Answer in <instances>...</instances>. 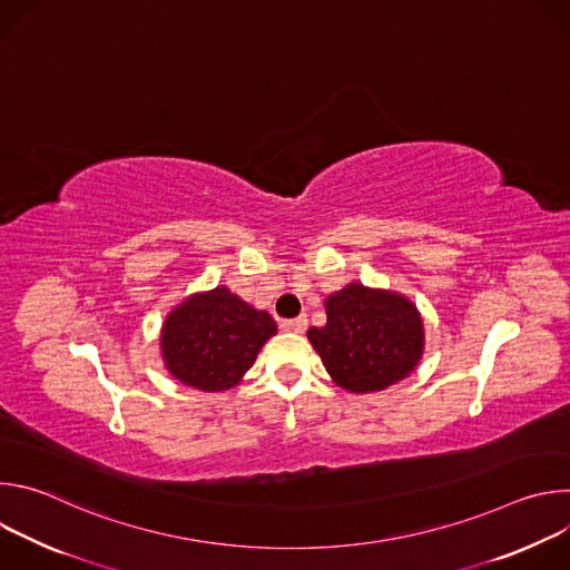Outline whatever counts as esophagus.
Masks as SVG:
<instances>
[{
	"mask_svg": "<svg viewBox=\"0 0 570 570\" xmlns=\"http://www.w3.org/2000/svg\"><path fill=\"white\" fill-rule=\"evenodd\" d=\"M306 324H308L306 315H297V317H293V320H282V330H284V332L302 334V332L306 330Z\"/></svg>",
	"mask_w": 570,
	"mask_h": 570,
	"instance_id": "1",
	"label": "esophagus"
}]
</instances>
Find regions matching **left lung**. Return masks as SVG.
I'll return each mask as SVG.
<instances>
[{
  "mask_svg": "<svg viewBox=\"0 0 570 570\" xmlns=\"http://www.w3.org/2000/svg\"><path fill=\"white\" fill-rule=\"evenodd\" d=\"M324 311L327 324L306 336L341 387L379 392L417 367L424 322L409 297L350 284L324 299Z\"/></svg>",
  "mask_w": 570,
  "mask_h": 570,
  "instance_id": "obj_1",
  "label": "left lung"
}]
</instances>
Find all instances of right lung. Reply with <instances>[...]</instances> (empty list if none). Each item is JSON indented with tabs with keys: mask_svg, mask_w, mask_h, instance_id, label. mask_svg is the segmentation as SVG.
Masks as SVG:
<instances>
[{
	"mask_svg": "<svg viewBox=\"0 0 570 570\" xmlns=\"http://www.w3.org/2000/svg\"><path fill=\"white\" fill-rule=\"evenodd\" d=\"M277 324L259 311L216 286L178 304L161 324V358L185 385L203 392L234 387L246 374Z\"/></svg>",
	"mask_w": 570,
	"mask_h": 570,
	"instance_id": "1",
	"label": "right lung"
}]
</instances>
